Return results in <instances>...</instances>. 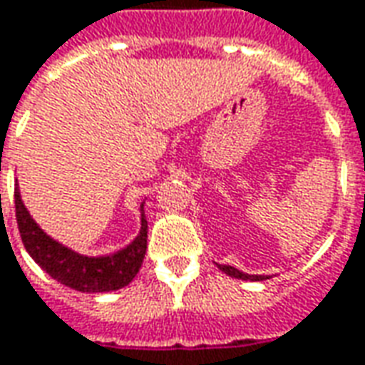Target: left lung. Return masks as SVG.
<instances>
[{
	"mask_svg": "<svg viewBox=\"0 0 365 365\" xmlns=\"http://www.w3.org/2000/svg\"><path fill=\"white\" fill-rule=\"evenodd\" d=\"M222 273H227V275H231V277H237V279H243V281H263L269 279L265 275H247V273H241L239 269L231 267V265H219Z\"/></svg>",
	"mask_w": 365,
	"mask_h": 365,
	"instance_id": "obj_1",
	"label": "left lung"
}]
</instances>
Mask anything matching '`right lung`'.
<instances>
[{
    "label": "right lung",
    "mask_w": 365,
    "mask_h": 365,
    "mask_svg": "<svg viewBox=\"0 0 365 365\" xmlns=\"http://www.w3.org/2000/svg\"><path fill=\"white\" fill-rule=\"evenodd\" d=\"M14 199H16L17 229L26 251L50 277L60 281L66 287L84 293L116 291L128 285L140 271L146 253V237H148V222L144 219V212L140 235L130 245L124 247L114 255L84 257L56 243L41 231L26 211L17 188Z\"/></svg>",
    "instance_id": "add662e5"
}]
</instances>
